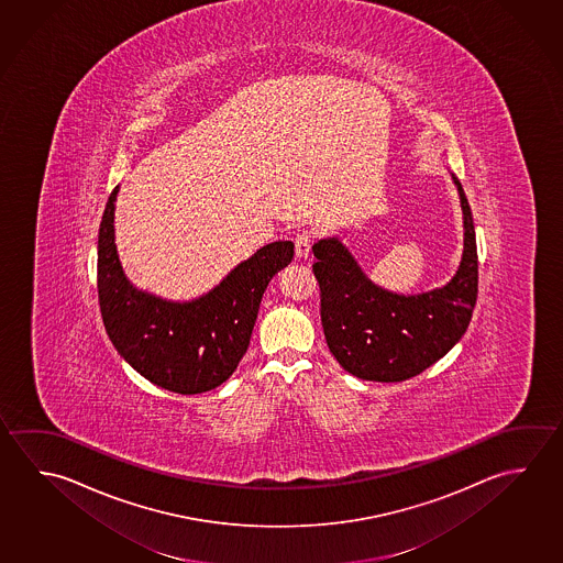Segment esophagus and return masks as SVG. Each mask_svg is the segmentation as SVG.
<instances>
[{"instance_id": "1", "label": "esophagus", "mask_w": 563, "mask_h": 563, "mask_svg": "<svg viewBox=\"0 0 563 563\" xmlns=\"http://www.w3.org/2000/svg\"><path fill=\"white\" fill-rule=\"evenodd\" d=\"M312 243H314V238H312V233H310V231H302V233H298L295 241L296 257H310V249H312Z\"/></svg>"}]
</instances>
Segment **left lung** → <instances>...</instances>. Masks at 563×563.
Segmentation results:
<instances>
[{"label":"left lung","instance_id":"left-lung-1","mask_svg":"<svg viewBox=\"0 0 563 563\" xmlns=\"http://www.w3.org/2000/svg\"><path fill=\"white\" fill-rule=\"evenodd\" d=\"M453 179L463 208L464 251L461 267L443 288L395 295L365 277L342 241L320 239L312 247L325 344L360 379L389 384L419 375L468 328L478 295V255L471 206L461 181Z\"/></svg>","mask_w":563,"mask_h":563}]
</instances>
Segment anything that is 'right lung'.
I'll return each mask as SVG.
<instances>
[{
	"label": "right lung",
	"mask_w": 563,
	"mask_h": 563,
	"mask_svg": "<svg viewBox=\"0 0 563 563\" xmlns=\"http://www.w3.org/2000/svg\"><path fill=\"white\" fill-rule=\"evenodd\" d=\"M112 189L99 231V305L110 342L148 382L181 395L223 384L245 355L258 305L271 278L286 267L295 245L275 241L258 249L211 292L169 302L130 285L114 245Z\"/></svg>",
	"instance_id": "add662e5"
}]
</instances>
